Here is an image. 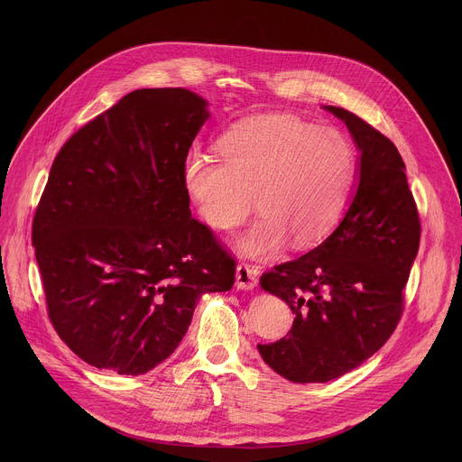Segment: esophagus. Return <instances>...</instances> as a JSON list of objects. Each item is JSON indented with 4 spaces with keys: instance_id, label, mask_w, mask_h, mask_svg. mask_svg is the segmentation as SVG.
Wrapping results in <instances>:
<instances>
[{
    "instance_id": "1",
    "label": "esophagus",
    "mask_w": 462,
    "mask_h": 462,
    "mask_svg": "<svg viewBox=\"0 0 462 462\" xmlns=\"http://www.w3.org/2000/svg\"><path fill=\"white\" fill-rule=\"evenodd\" d=\"M257 285V274L248 265V263H241L236 269V287L241 291H252Z\"/></svg>"
}]
</instances>
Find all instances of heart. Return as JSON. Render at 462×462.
<instances>
[{"instance_id": "1", "label": "heart", "mask_w": 462, "mask_h": 462, "mask_svg": "<svg viewBox=\"0 0 462 462\" xmlns=\"http://www.w3.org/2000/svg\"><path fill=\"white\" fill-rule=\"evenodd\" d=\"M221 157L195 152L184 186L201 219L217 232L263 216L237 239L252 257L280 252L287 241L310 248L342 223L356 179V155L337 129L292 115L255 116L230 127Z\"/></svg>"}]
</instances>
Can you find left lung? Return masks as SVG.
Masks as SVG:
<instances>
[{
  "label": "left lung",
  "instance_id": "1",
  "mask_svg": "<svg viewBox=\"0 0 462 462\" xmlns=\"http://www.w3.org/2000/svg\"><path fill=\"white\" fill-rule=\"evenodd\" d=\"M325 109L346 122L360 150L353 203L321 245L259 278L263 291L296 314L289 335L259 344V355L298 383L338 378L389 340L420 243L419 210L397 146L355 113Z\"/></svg>",
  "mask_w": 462,
  "mask_h": 462
}]
</instances>
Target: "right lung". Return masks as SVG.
Instances as JSON below:
<instances>
[{
  "instance_id": "right-lung-1",
  "label": "right lung",
  "mask_w": 462,
  "mask_h": 462,
  "mask_svg": "<svg viewBox=\"0 0 462 462\" xmlns=\"http://www.w3.org/2000/svg\"><path fill=\"white\" fill-rule=\"evenodd\" d=\"M207 118L188 89H137L51 166L32 219L47 314L93 367L148 373L177 349L197 300L234 287L236 259L191 217L184 186Z\"/></svg>"
}]
</instances>
